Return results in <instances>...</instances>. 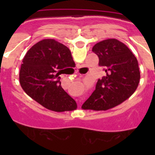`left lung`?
<instances>
[{
	"label": "left lung",
	"instance_id": "left-lung-1",
	"mask_svg": "<svg viewBox=\"0 0 155 155\" xmlns=\"http://www.w3.org/2000/svg\"><path fill=\"white\" fill-rule=\"evenodd\" d=\"M92 51L106 74L98 79L95 90L81 108L107 110L121 104L136 91L140 78L137 60L124 43L116 39L98 42Z\"/></svg>",
	"mask_w": 155,
	"mask_h": 155
}]
</instances>
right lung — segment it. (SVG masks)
<instances>
[{
	"label": "right lung",
	"mask_w": 155,
	"mask_h": 155,
	"mask_svg": "<svg viewBox=\"0 0 155 155\" xmlns=\"http://www.w3.org/2000/svg\"><path fill=\"white\" fill-rule=\"evenodd\" d=\"M74 61L70 50L53 39L31 46L22 61L19 81L28 96L55 112L72 111L77 103L61 87L60 74Z\"/></svg>",
	"instance_id": "1"
}]
</instances>
